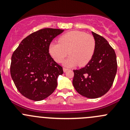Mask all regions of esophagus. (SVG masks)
Instances as JSON below:
<instances>
[{
    "label": "esophagus",
    "mask_w": 130,
    "mask_h": 130,
    "mask_svg": "<svg viewBox=\"0 0 130 130\" xmlns=\"http://www.w3.org/2000/svg\"><path fill=\"white\" fill-rule=\"evenodd\" d=\"M67 70H68V69H67V68H65V67L63 68V72H66Z\"/></svg>",
    "instance_id": "1"
}]
</instances>
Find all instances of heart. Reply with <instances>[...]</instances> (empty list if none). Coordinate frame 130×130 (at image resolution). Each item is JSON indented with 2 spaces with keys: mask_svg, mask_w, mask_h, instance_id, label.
I'll return each mask as SVG.
<instances>
[{
  "mask_svg": "<svg viewBox=\"0 0 130 130\" xmlns=\"http://www.w3.org/2000/svg\"><path fill=\"white\" fill-rule=\"evenodd\" d=\"M59 43L50 44L49 52L58 63L62 62L67 55H70L65 63L68 66L78 64L83 67L90 61L95 49L94 36L83 31H72L59 38Z\"/></svg>",
  "mask_w": 130,
  "mask_h": 130,
  "instance_id": "obj_1",
  "label": "heart"
}]
</instances>
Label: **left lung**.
<instances>
[{
    "label": "left lung",
    "instance_id": "1",
    "mask_svg": "<svg viewBox=\"0 0 130 130\" xmlns=\"http://www.w3.org/2000/svg\"><path fill=\"white\" fill-rule=\"evenodd\" d=\"M95 40L94 54L86 67L74 70L73 85L83 96L95 99L111 89L117 72L116 55L104 38L92 32Z\"/></svg>",
    "mask_w": 130,
    "mask_h": 130
}]
</instances>
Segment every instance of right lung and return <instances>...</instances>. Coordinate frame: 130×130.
I'll list each match as a JSON object with an SVG mask.
<instances>
[{"instance_id":"right-lung-1","label":"right lung","mask_w":130,"mask_h":130,"mask_svg":"<svg viewBox=\"0 0 130 130\" xmlns=\"http://www.w3.org/2000/svg\"><path fill=\"white\" fill-rule=\"evenodd\" d=\"M63 30L44 28L27 36L11 57V77L19 92L31 100L44 99L55 91L63 68L49 53L53 38Z\"/></svg>"}]
</instances>
